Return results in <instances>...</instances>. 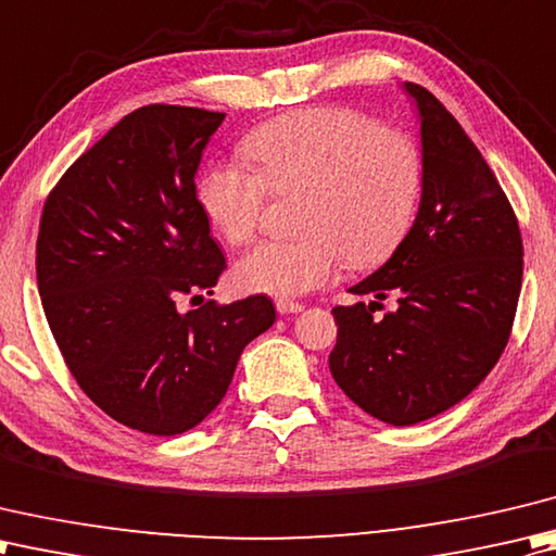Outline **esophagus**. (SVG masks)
Segmentation results:
<instances>
[{
    "mask_svg": "<svg viewBox=\"0 0 556 556\" xmlns=\"http://www.w3.org/2000/svg\"><path fill=\"white\" fill-rule=\"evenodd\" d=\"M276 309L282 316H286V314H300L304 309V304L292 302V300H276Z\"/></svg>",
    "mask_w": 556,
    "mask_h": 556,
    "instance_id": "1",
    "label": "esophagus"
}]
</instances>
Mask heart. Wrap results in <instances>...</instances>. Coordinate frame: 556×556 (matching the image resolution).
Returning <instances> with one entry per match:
<instances>
[{
  "label": "heart",
  "instance_id": "1",
  "mask_svg": "<svg viewBox=\"0 0 556 556\" xmlns=\"http://www.w3.org/2000/svg\"><path fill=\"white\" fill-rule=\"evenodd\" d=\"M254 169L213 163L199 179V203L225 242L252 240L266 197L304 191L298 240H268L232 266L249 294L294 298L331 280L343 262L367 268L387 258L410 225L422 161L405 134L348 108L294 110L244 141Z\"/></svg>",
  "mask_w": 556,
  "mask_h": 556
}]
</instances>
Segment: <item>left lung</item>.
Returning a JSON list of instances; mask_svg holds the SVG:
<instances>
[{"label": "left lung", "mask_w": 556, "mask_h": 556, "mask_svg": "<svg viewBox=\"0 0 556 556\" xmlns=\"http://www.w3.org/2000/svg\"><path fill=\"white\" fill-rule=\"evenodd\" d=\"M420 124L422 187L410 230L389 262L348 288L369 307H336L328 367L350 401L410 427L460 403L492 371L511 333L523 242L511 203L460 124L417 84H403ZM391 293L393 313L370 312Z\"/></svg>", "instance_id": "left-lung-1"}]
</instances>
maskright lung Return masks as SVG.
<instances>
[{"mask_svg":"<svg viewBox=\"0 0 556 556\" xmlns=\"http://www.w3.org/2000/svg\"><path fill=\"white\" fill-rule=\"evenodd\" d=\"M223 119L139 108L66 169L40 218L38 290L54 341L88 399L146 434L206 420L242 350L276 321L264 294L177 307L225 268L194 182Z\"/></svg>","mask_w":556,"mask_h":556,"instance_id":"right-lung-1","label":"right lung"}]
</instances>
